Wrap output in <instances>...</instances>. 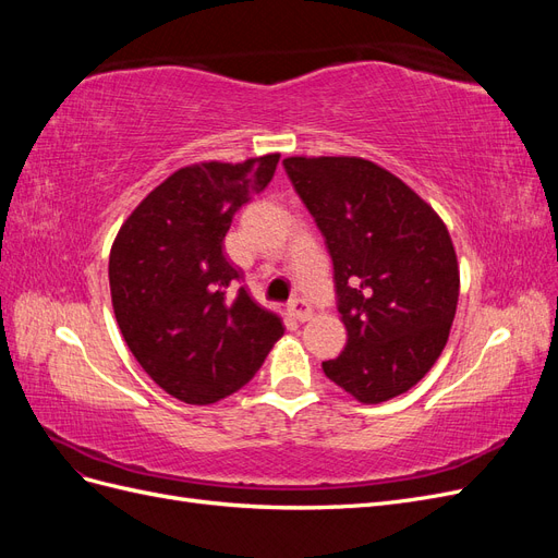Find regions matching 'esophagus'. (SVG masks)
Masks as SVG:
<instances>
[{
  "label": "esophagus",
  "mask_w": 558,
  "mask_h": 558,
  "mask_svg": "<svg viewBox=\"0 0 558 558\" xmlns=\"http://www.w3.org/2000/svg\"><path fill=\"white\" fill-rule=\"evenodd\" d=\"M289 312H291V316H293L295 320H300V324H305V320L312 318L310 302L302 300V298H293V300L289 302Z\"/></svg>",
  "instance_id": "esophagus-1"
}]
</instances>
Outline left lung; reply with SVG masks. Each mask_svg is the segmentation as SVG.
<instances>
[{
  "label": "left lung",
  "mask_w": 558,
  "mask_h": 558,
  "mask_svg": "<svg viewBox=\"0 0 558 558\" xmlns=\"http://www.w3.org/2000/svg\"><path fill=\"white\" fill-rule=\"evenodd\" d=\"M332 258L344 351L324 373L365 404L391 400L440 359L459 305L447 226L410 185L363 158H286Z\"/></svg>",
  "instance_id": "8db88e82"
}]
</instances>
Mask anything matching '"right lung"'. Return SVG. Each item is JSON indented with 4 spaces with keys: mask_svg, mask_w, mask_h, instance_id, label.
I'll return each instance as SVG.
<instances>
[{
    "mask_svg": "<svg viewBox=\"0 0 558 558\" xmlns=\"http://www.w3.org/2000/svg\"><path fill=\"white\" fill-rule=\"evenodd\" d=\"M279 154L183 167L116 234L113 314L132 356L167 393L211 404L240 391L283 335L258 307L223 240L232 216L272 181Z\"/></svg>",
    "mask_w": 558,
    "mask_h": 558,
    "instance_id": "obj_1",
    "label": "right lung"
}]
</instances>
